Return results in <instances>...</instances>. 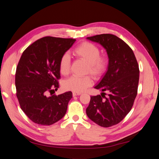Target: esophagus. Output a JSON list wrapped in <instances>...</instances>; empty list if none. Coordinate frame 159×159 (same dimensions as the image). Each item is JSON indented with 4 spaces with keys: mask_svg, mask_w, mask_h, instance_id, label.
Wrapping results in <instances>:
<instances>
[{
    "mask_svg": "<svg viewBox=\"0 0 159 159\" xmlns=\"http://www.w3.org/2000/svg\"><path fill=\"white\" fill-rule=\"evenodd\" d=\"M81 93H78V92H73V93H72V95H73V96L80 95H81Z\"/></svg>",
    "mask_w": 159,
    "mask_h": 159,
    "instance_id": "esophagus-1",
    "label": "esophagus"
}]
</instances>
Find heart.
I'll use <instances>...</instances> for the list:
<instances>
[{"mask_svg": "<svg viewBox=\"0 0 159 159\" xmlns=\"http://www.w3.org/2000/svg\"><path fill=\"white\" fill-rule=\"evenodd\" d=\"M72 54L77 57L84 60L88 63L87 72L93 77L98 78L102 75L108 66L106 57L101 56L99 48L89 42H84L76 46L72 51ZM71 66L70 57L68 54L61 56L59 61V70L62 75H68ZM92 85V81L88 76H72L66 80L63 83L65 89L74 92H82Z\"/></svg>", "mask_w": 159, "mask_h": 159, "instance_id": "obj_1", "label": "heart"}]
</instances>
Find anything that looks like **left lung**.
Here are the masks:
<instances>
[{"label": "left lung", "mask_w": 159, "mask_h": 159, "mask_svg": "<svg viewBox=\"0 0 159 159\" xmlns=\"http://www.w3.org/2000/svg\"><path fill=\"white\" fill-rule=\"evenodd\" d=\"M106 50L107 70L95 89L101 95L91 96L88 117L98 125L109 127L121 122L131 111L137 94L139 69L132 49L117 36L103 34L88 37ZM108 93L105 97L104 92Z\"/></svg>", "instance_id": "1"}]
</instances>
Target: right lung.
<instances>
[{
  "instance_id": "right-lung-1",
  "label": "right lung",
  "mask_w": 159,
  "mask_h": 159,
  "mask_svg": "<svg viewBox=\"0 0 159 159\" xmlns=\"http://www.w3.org/2000/svg\"><path fill=\"white\" fill-rule=\"evenodd\" d=\"M73 38L46 36L23 52L16 68L15 85L20 107L34 123L51 125L65 115L71 91L56 95L59 88V61L75 42ZM50 93L51 95L47 96Z\"/></svg>"
}]
</instances>
